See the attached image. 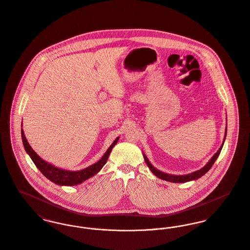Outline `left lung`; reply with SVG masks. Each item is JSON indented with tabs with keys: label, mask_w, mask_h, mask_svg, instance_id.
I'll return each instance as SVG.
<instances>
[{
	"label": "left lung",
	"mask_w": 250,
	"mask_h": 250,
	"mask_svg": "<svg viewBox=\"0 0 250 250\" xmlns=\"http://www.w3.org/2000/svg\"><path fill=\"white\" fill-rule=\"evenodd\" d=\"M226 136H227V129H226ZM226 136H225V140H226ZM224 140V141H225ZM224 144L222 145V146L220 147V149L217 151V153L215 154L211 158V160L208 163V165L206 167H204L203 168H201L200 170L198 171H195V172L191 173V174H188V175H182V176H176V175H169V174H166V173L161 172L159 171L158 169H156L154 167H152V165L149 163L148 159L146 158V156L144 154V158L146 160V163L147 165V167H149V169L151 170V172L153 173L155 176H157L158 178L162 179V180H165V181H168V182H172V183H186V182H188V181H192V180H196L200 177H202L203 175H205L206 173L208 172L210 168H211L213 164L215 163V161L217 160L219 154L221 153V150H222V147H223Z\"/></svg>",
	"instance_id": "1"
}]
</instances>
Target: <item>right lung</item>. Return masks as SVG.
I'll return each instance as SVG.
<instances>
[{
    "instance_id": "add662e5",
    "label": "right lung",
    "mask_w": 250,
    "mask_h": 250,
    "mask_svg": "<svg viewBox=\"0 0 250 250\" xmlns=\"http://www.w3.org/2000/svg\"><path fill=\"white\" fill-rule=\"evenodd\" d=\"M21 139H22V144H23L24 149L30 156V158L32 159L33 163L35 164L37 168H39V170L51 182L60 185V186H70V187L79 185L99 172L101 170V168L106 163L109 154L119 140V138L116 139L115 141L113 142V144L108 147L106 152L103 156V158L99 162H97L96 164H94L84 169L79 170V171H69V170H63V169L57 168V167H53L52 165L42 160L36 154V152L31 148L29 144L27 143V140L24 136L22 128L21 129Z\"/></svg>"
}]
</instances>
